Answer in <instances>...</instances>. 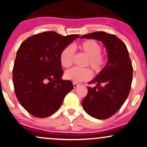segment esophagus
Returning a JSON list of instances; mask_svg holds the SVG:
<instances>
[{
    "label": "esophagus",
    "instance_id": "obj_1",
    "mask_svg": "<svg viewBox=\"0 0 147 147\" xmlns=\"http://www.w3.org/2000/svg\"><path fill=\"white\" fill-rule=\"evenodd\" d=\"M80 85V84H78L77 83H73V86H74V88H77V87H79Z\"/></svg>",
    "mask_w": 147,
    "mask_h": 147
}]
</instances>
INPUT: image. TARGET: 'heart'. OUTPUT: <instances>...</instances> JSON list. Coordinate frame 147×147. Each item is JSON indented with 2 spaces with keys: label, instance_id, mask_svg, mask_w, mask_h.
Returning <instances> with one entry per match:
<instances>
[{
  "label": "heart",
  "instance_id": "b5f03b06",
  "mask_svg": "<svg viewBox=\"0 0 147 147\" xmlns=\"http://www.w3.org/2000/svg\"><path fill=\"white\" fill-rule=\"evenodd\" d=\"M79 48L83 52L87 58L85 65H89L93 70L99 73L104 68L106 62L105 57L101 54V46L95 41L92 40H85L79 45ZM74 50L72 46H67L62 50L60 54V61L62 65L68 68L71 66L73 60ZM92 75L91 71L88 68H80L73 67L68 70L65 73L67 79L74 82H81L90 79Z\"/></svg>",
  "mask_w": 147,
  "mask_h": 147
}]
</instances>
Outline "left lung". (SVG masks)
I'll return each mask as SVG.
<instances>
[{
  "label": "left lung",
  "mask_w": 147,
  "mask_h": 147,
  "mask_svg": "<svg viewBox=\"0 0 147 147\" xmlns=\"http://www.w3.org/2000/svg\"><path fill=\"white\" fill-rule=\"evenodd\" d=\"M81 38L101 41L107 52L104 68L89 84L87 95L82 105L90 116L99 120L115 114L128 97L132 81L133 68L126 45L118 37L104 31L84 35Z\"/></svg>",
  "instance_id": "1"
}]
</instances>
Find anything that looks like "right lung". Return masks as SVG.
Segmentation results:
<instances>
[{"mask_svg": "<svg viewBox=\"0 0 147 147\" xmlns=\"http://www.w3.org/2000/svg\"><path fill=\"white\" fill-rule=\"evenodd\" d=\"M78 38L46 31L29 37L17 50L13 70L15 92L20 104L34 116L53 114L73 89L71 81L62 79L60 54Z\"/></svg>", "mask_w": 147, "mask_h": 147, "instance_id": "right-lung-1", "label": "right lung"}]
</instances>
